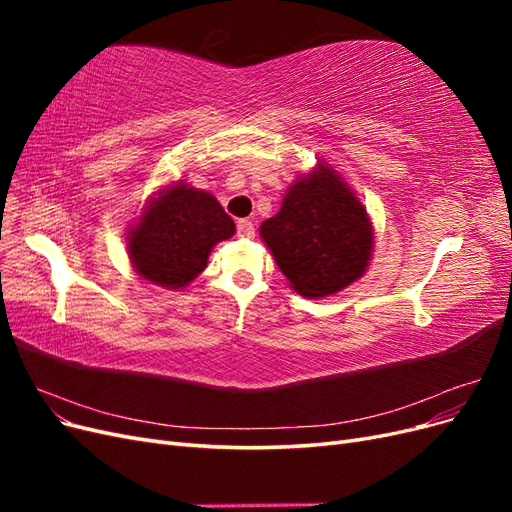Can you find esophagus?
Masks as SVG:
<instances>
[{
  "instance_id": "obj_1",
  "label": "esophagus",
  "mask_w": 512,
  "mask_h": 512,
  "mask_svg": "<svg viewBox=\"0 0 512 512\" xmlns=\"http://www.w3.org/2000/svg\"><path fill=\"white\" fill-rule=\"evenodd\" d=\"M237 235L243 239H252L256 232H254V222L252 220H239L237 222Z\"/></svg>"
}]
</instances>
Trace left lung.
Segmentation results:
<instances>
[{"mask_svg":"<svg viewBox=\"0 0 512 512\" xmlns=\"http://www.w3.org/2000/svg\"><path fill=\"white\" fill-rule=\"evenodd\" d=\"M260 237L290 286L307 299L329 297L359 280L374 247L361 200L322 162L292 185L282 209L262 222Z\"/></svg>","mask_w":512,"mask_h":512,"instance_id":"1","label":"left lung"}]
</instances>
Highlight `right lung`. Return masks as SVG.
<instances>
[{"label":"right lung","mask_w":512,"mask_h":512,"mask_svg":"<svg viewBox=\"0 0 512 512\" xmlns=\"http://www.w3.org/2000/svg\"><path fill=\"white\" fill-rule=\"evenodd\" d=\"M235 235V222L209 192L177 181L151 198L128 232V254L143 280L185 288L207 267L215 243Z\"/></svg>","instance_id":"add662e5"}]
</instances>
